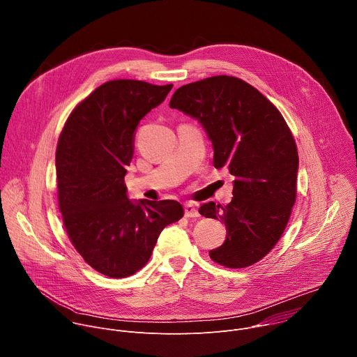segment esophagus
I'll return each mask as SVG.
<instances>
[{
	"mask_svg": "<svg viewBox=\"0 0 357 357\" xmlns=\"http://www.w3.org/2000/svg\"><path fill=\"white\" fill-rule=\"evenodd\" d=\"M183 212H185V216H186V218H197V216H199L197 208L193 205V203H190V202L185 203Z\"/></svg>",
	"mask_w": 357,
	"mask_h": 357,
	"instance_id": "34e87169",
	"label": "esophagus"
}]
</instances>
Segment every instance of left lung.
<instances>
[{
    "label": "left lung",
    "mask_w": 357,
    "mask_h": 357,
    "mask_svg": "<svg viewBox=\"0 0 357 357\" xmlns=\"http://www.w3.org/2000/svg\"><path fill=\"white\" fill-rule=\"evenodd\" d=\"M169 107L199 121L213 146V165L234 176L227 206L203 203L199 213L225 222V243L209 251L229 268L260 261L289 220L296 197L298 151L277 107L233 76H213L179 87Z\"/></svg>",
    "instance_id": "obj_1"
}]
</instances>
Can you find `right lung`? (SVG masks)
I'll use <instances>...</instances> for the list:
<instances>
[{
  "label": "right lung",
  "instance_id": "1",
  "mask_svg": "<svg viewBox=\"0 0 357 357\" xmlns=\"http://www.w3.org/2000/svg\"><path fill=\"white\" fill-rule=\"evenodd\" d=\"M172 84L112 80L69 116L56 148L59 209L68 236L96 271L124 278L149 260L157 240L183 216L176 200H130L124 176L134 131Z\"/></svg>",
  "mask_w": 357,
  "mask_h": 357
}]
</instances>
